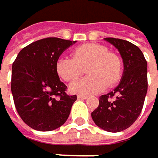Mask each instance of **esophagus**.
I'll return each mask as SVG.
<instances>
[{"label":"esophagus","instance_id":"34e87169","mask_svg":"<svg viewBox=\"0 0 158 158\" xmlns=\"http://www.w3.org/2000/svg\"><path fill=\"white\" fill-rule=\"evenodd\" d=\"M78 98H79V99H87V98H88V96H85V95H79V96H78Z\"/></svg>","mask_w":158,"mask_h":158}]
</instances>
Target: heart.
<instances>
[{
	"label": "heart",
	"mask_w": 158,
	"mask_h": 158,
	"mask_svg": "<svg viewBox=\"0 0 158 158\" xmlns=\"http://www.w3.org/2000/svg\"><path fill=\"white\" fill-rule=\"evenodd\" d=\"M72 57L62 55L58 58L55 69L60 78L70 81L82 73V67L89 63L87 73L89 76L71 82L69 89L77 94L99 93L116 85L121 78V60L108 49L98 44H84L72 51Z\"/></svg>",
	"instance_id": "obj_1"
}]
</instances>
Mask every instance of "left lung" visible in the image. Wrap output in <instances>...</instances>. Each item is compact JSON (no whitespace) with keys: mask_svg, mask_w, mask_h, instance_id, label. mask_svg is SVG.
Wrapping results in <instances>:
<instances>
[{"mask_svg":"<svg viewBox=\"0 0 158 158\" xmlns=\"http://www.w3.org/2000/svg\"><path fill=\"white\" fill-rule=\"evenodd\" d=\"M104 40L119 51L124 71L114 90L100 96L99 105L91 117L98 127L117 133L129 127L141 113L148 91V63L133 43L115 38Z\"/></svg>","mask_w":158,"mask_h":158,"instance_id":"8db88e82","label":"left lung"}]
</instances>
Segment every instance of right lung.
Segmentation results:
<instances>
[{"mask_svg": "<svg viewBox=\"0 0 158 158\" xmlns=\"http://www.w3.org/2000/svg\"><path fill=\"white\" fill-rule=\"evenodd\" d=\"M76 43L46 38L23 48L12 64L11 93L20 117L31 128L51 131L67 121L77 96L66 94L67 86L55 69L58 58Z\"/></svg>", "mask_w": 158, "mask_h": 158, "instance_id": "obj_1", "label": "right lung"}]
</instances>
